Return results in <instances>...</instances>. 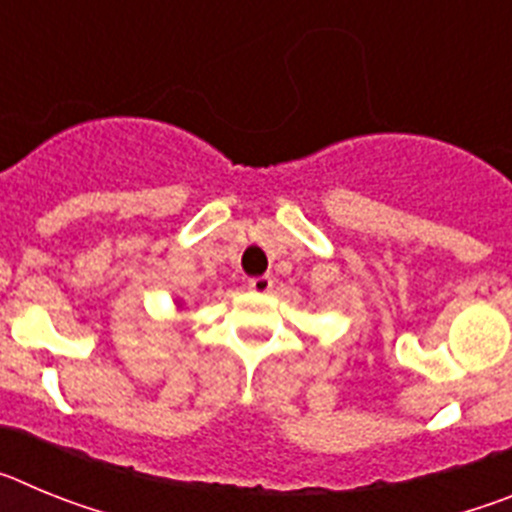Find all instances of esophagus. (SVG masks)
I'll return each mask as SVG.
<instances>
[{"mask_svg": "<svg viewBox=\"0 0 512 512\" xmlns=\"http://www.w3.org/2000/svg\"><path fill=\"white\" fill-rule=\"evenodd\" d=\"M274 287V279L271 277H253L251 282H248V289H251V292H256V295H266V292H269V289Z\"/></svg>", "mask_w": 512, "mask_h": 512, "instance_id": "34e87169", "label": "esophagus"}]
</instances>
